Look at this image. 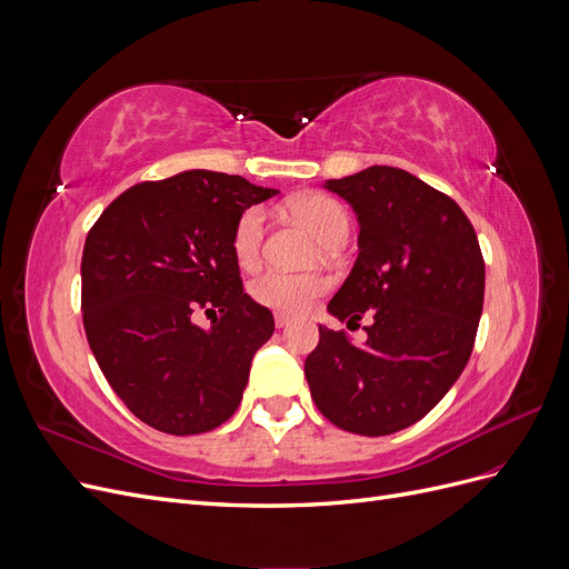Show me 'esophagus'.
<instances>
[{
    "mask_svg": "<svg viewBox=\"0 0 569 569\" xmlns=\"http://www.w3.org/2000/svg\"><path fill=\"white\" fill-rule=\"evenodd\" d=\"M289 325H291V318H289V316L274 313V327H278V330H284V327H289Z\"/></svg>",
    "mask_w": 569,
    "mask_h": 569,
    "instance_id": "1",
    "label": "esophagus"
}]
</instances>
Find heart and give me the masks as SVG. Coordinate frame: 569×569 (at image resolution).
Listing matches in <instances>:
<instances>
[{
	"mask_svg": "<svg viewBox=\"0 0 569 569\" xmlns=\"http://www.w3.org/2000/svg\"><path fill=\"white\" fill-rule=\"evenodd\" d=\"M291 216L303 220L316 232L322 244H332L349 234V213L343 206L325 194H306L287 203ZM266 237V213L258 206L239 216L232 232V251L242 268H253L261 261ZM330 289V278L322 272H284L266 270L251 282V297L278 313L299 316L306 313L325 291Z\"/></svg>",
	"mask_w": 569,
	"mask_h": 569,
	"instance_id": "obj_1",
	"label": "heart"
}]
</instances>
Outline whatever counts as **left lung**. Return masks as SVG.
I'll return each instance as SVG.
<instances>
[{
    "mask_svg": "<svg viewBox=\"0 0 569 569\" xmlns=\"http://www.w3.org/2000/svg\"><path fill=\"white\" fill-rule=\"evenodd\" d=\"M325 187L358 216V258L327 311L363 347L320 325L306 380L322 416L363 437L422 420L465 370L485 306V258L460 206L420 178L370 166ZM358 327V325H356Z\"/></svg>",
    "mask_w": 569,
    "mask_h": 569,
    "instance_id": "1",
    "label": "left lung"
}]
</instances>
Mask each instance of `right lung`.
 I'll return each mask as SVG.
<instances>
[{
    "label": "right lung",
    "mask_w": 569,
    "mask_h": 569,
    "mask_svg": "<svg viewBox=\"0 0 569 569\" xmlns=\"http://www.w3.org/2000/svg\"><path fill=\"white\" fill-rule=\"evenodd\" d=\"M278 194L239 176L184 170L113 199L82 251V322L111 389L166 435L232 418L274 320L239 278L232 232ZM197 310L217 318L209 331Z\"/></svg>",
    "instance_id": "add662e5"
}]
</instances>
